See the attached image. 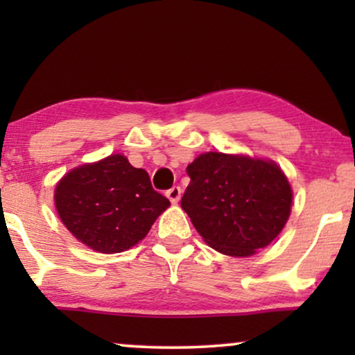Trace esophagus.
I'll return each mask as SVG.
<instances>
[{"mask_svg": "<svg viewBox=\"0 0 355 355\" xmlns=\"http://www.w3.org/2000/svg\"><path fill=\"white\" fill-rule=\"evenodd\" d=\"M181 193H182V189L179 186H173L169 191H166V197L171 200L173 203H178L179 198H181Z\"/></svg>", "mask_w": 355, "mask_h": 355, "instance_id": "obj_1", "label": "esophagus"}]
</instances>
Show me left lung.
<instances>
[{"label": "left lung", "mask_w": 355, "mask_h": 355, "mask_svg": "<svg viewBox=\"0 0 355 355\" xmlns=\"http://www.w3.org/2000/svg\"><path fill=\"white\" fill-rule=\"evenodd\" d=\"M187 174L181 207L215 250L250 257L283 231L293 191L275 162L208 152L189 164Z\"/></svg>", "instance_id": "1"}]
</instances>
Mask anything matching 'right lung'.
Wrapping results in <instances>:
<instances>
[{
  "instance_id": "1",
  "label": "right lung",
  "mask_w": 355,
  "mask_h": 355,
  "mask_svg": "<svg viewBox=\"0 0 355 355\" xmlns=\"http://www.w3.org/2000/svg\"><path fill=\"white\" fill-rule=\"evenodd\" d=\"M55 205L77 241L101 254H119L147 236L169 200L152 187L145 169L124 155H110L67 173L55 189Z\"/></svg>"
}]
</instances>
